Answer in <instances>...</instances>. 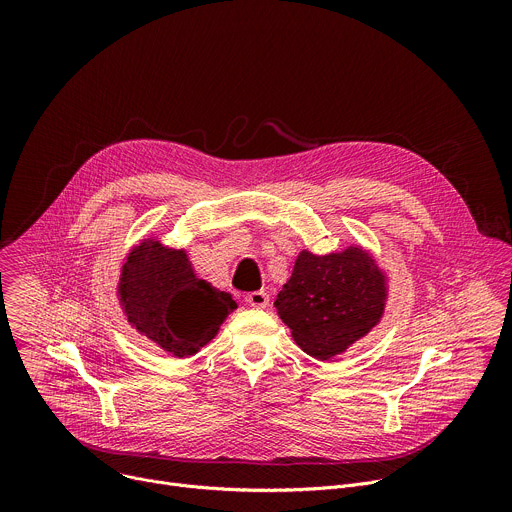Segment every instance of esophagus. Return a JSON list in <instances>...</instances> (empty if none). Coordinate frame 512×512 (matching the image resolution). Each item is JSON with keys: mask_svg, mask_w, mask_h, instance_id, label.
<instances>
[{"mask_svg": "<svg viewBox=\"0 0 512 512\" xmlns=\"http://www.w3.org/2000/svg\"><path fill=\"white\" fill-rule=\"evenodd\" d=\"M245 304H247L249 308H259V310H263V308L269 306V296L265 294V291H251V294L245 296Z\"/></svg>", "mask_w": 512, "mask_h": 512, "instance_id": "obj_1", "label": "esophagus"}]
</instances>
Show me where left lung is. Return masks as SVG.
<instances>
[{
    "label": "left lung",
    "mask_w": 512,
    "mask_h": 512,
    "mask_svg": "<svg viewBox=\"0 0 512 512\" xmlns=\"http://www.w3.org/2000/svg\"><path fill=\"white\" fill-rule=\"evenodd\" d=\"M389 279L360 245L314 255L300 251L275 310L310 356L330 360L367 336L385 316Z\"/></svg>",
    "instance_id": "left-lung-1"
}]
</instances>
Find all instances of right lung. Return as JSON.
<instances>
[{
	"label": "right lung",
	"mask_w": 512,
	"mask_h": 512,
	"mask_svg": "<svg viewBox=\"0 0 512 512\" xmlns=\"http://www.w3.org/2000/svg\"><path fill=\"white\" fill-rule=\"evenodd\" d=\"M117 298L129 326L176 358L194 356L237 310L229 294L196 277L186 249L154 235L125 255Z\"/></svg>",
	"instance_id": "add662e5"
}]
</instances>
